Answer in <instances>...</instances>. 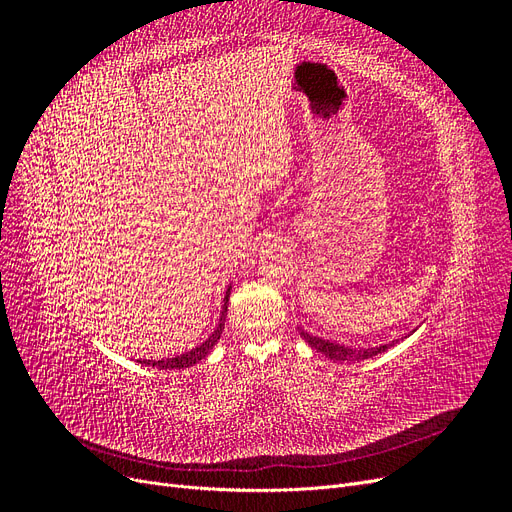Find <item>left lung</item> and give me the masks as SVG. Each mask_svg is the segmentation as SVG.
I'll return each instance as SVG.
<instances>
[{
    "instance_id": "left-lung-1",
    "label": "left lung",
    "mask_w": 512,
    "mask_h": 512,
    "mask_svg": "<svg viewBox=\"0 0 512 512\" xmlns=\"http://www.w3.org/2000/svg\"><path fill=\"white\" fill-rule=\"evenodd\" d=\"M418 329V327H416ZM416 329H412L406 337H410ZM299 335L305 339L307 346L320 352L322 356H327L329 361H335V363H354V361H365V359H371V356L376 354H382L389 348L397 346L399 342H404L406 337H399V339H393V342H386V344H380V346H346V344H337V342H331V339H324V337H318V335H312L307 333L305 329L299 327Z\"/></svg>"
}]
</instances>
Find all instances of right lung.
I'll list each match as a JSON object with an SVG mask.
<instances>
[{
	"label": "right lung",
	"instance_id": "obj_1",
	"mask_svg": "<svg viewBox=\"0 0 512 512\" xmlns=\"http://www.w3.org/2000/svg\"><path fill=\"white\" fill-rule=\"evenodd\" d=\"M230 290H232V284H228L226 292H224V303H222V312H220V320L218 324H215L213 333L205 339L203 344H198L196 348L192 350H185L177 356H170V359H141L138 363L145 365V367H153V369H185V367H192L196 363H200L205 359V356L211 354V350L215 348V344H218V339L222 337V331H224V320H226V312H228V297H230Z\"/></svg>",
	"mask_w": 512,
	"mask_h": 512
}]
</instances>
